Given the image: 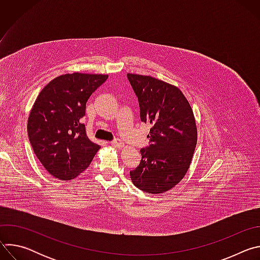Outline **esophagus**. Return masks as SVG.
Wrapping results in <instances>:
<instances>
[{
	"instance_id": "esophagus-1",
	"label": "esophagus",
	"mask_w": 260,
	"mask_h": 260,
	"mask_svg": "<svg viewBox=\"0 0 260 260\" xmlns=\"http://www.w3.org/2000/svg\"><path fill=\"white\" fill-rule=\"evenodd\" d=\"M111 145H112V146L115 147V148H119V147L122 146V142H121L119 139H115L114 141L111 142Z\"/></svg>"
}]
</instances>
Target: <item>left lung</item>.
<instances>
[{
  "mask_svg": "<svg viewBox=\"0 0 260 260\" xmlns=\"http://www.w3.org/2000/svg\"><path fill=\"white\" fill-rule=\"evenodd\" d=\"M138 96L141 121L151 125L150 145L129 172L135 186L147 193H162L178 184L189 169L198 141L193 111L182 91L151 76L127 74Z\"/></svg>",
  "mask_w": 260,
  "mask_h": 260,
  "instance_id": "left-lung-1",
  "label": "left lung"
}]
</instances>
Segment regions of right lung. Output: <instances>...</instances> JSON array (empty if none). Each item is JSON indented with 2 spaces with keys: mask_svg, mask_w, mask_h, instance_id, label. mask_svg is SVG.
I'll use <instances>...</instances> for the list:
<instances>
[{
  "mask_svg": "<svg viewBox=\"0 0 260 260\" xmlns=\"http://www.w3.org/2000/svg\"><path fill=\"white\" fill-rule=\"evenodd\" d=\"M108 75L64 74L51 80L36 99L27 120L32 150L47 172L72 180L90 165L100 146L82 123L86 102Z\"/></svg>",
  "mask_w": 260,
  "mask_h": 260,
  "instance_id": "add662e5",
  "label": "right lung"
}]
</instances>
